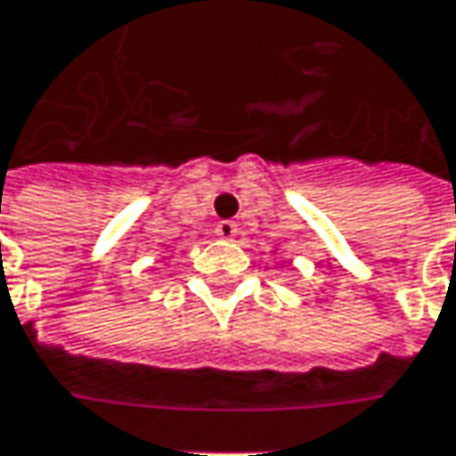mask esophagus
<instances>
[{"mask_svg":"<svg viewBox=\"0 0 456 456\" xmlns=\"http://www.w3.org/2000/svg\"><path fill=\"white\" fill-rule=\"evenodd\" d=\"M216 236L231 240V238L238 236V225L233 223V220H220L218 225H216Z\"/></svg>","mask_w":456,"mask_h":456,"instance_id":"obj_1","label":"esophagus"}]
</instances>
